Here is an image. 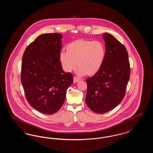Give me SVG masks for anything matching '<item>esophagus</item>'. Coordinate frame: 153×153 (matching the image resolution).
<instances>
[{"mask_svg": "<svg viewBox=\"0 0 153 153\" xmlns=\"http://www.w3.org/2000/svg\"><path fill=\"white\" fill-rule=\"evenodd\" d=\"M81 79H80L79 78H78L77 77H74V78H73V82H79V81H80Z\"/></svg>", "mask_w": 153, "mask_h": 153, "instance_id": "1", "label": "esophagus"}]
</instances>
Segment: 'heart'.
Listing matches in <instances>:
<instances>
[{
	"instance_id": "heart-1",
	"label": "heart",
	"mask_w": 153,
	"mask_h": 153,
	"mask_svg": "<svg viewBox=\"0 0 153 153\" xmlns=\"http://www.w3.org/2000/svg\"><path fill=\"white\" fill-rule=\"evenodd\" d=\"M66 53L62 52L59 59L67 72L74 70L77 65L81 75L94 76L98 73L104 64L106 49L102 42L84 39H77L68 44Z\"/></svg>"
}]
</instances>
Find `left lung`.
<instances>
[{"label":"left lung","mask_w":153,"mask_h":153,"mask_svg":"<svg viewBox=\"0 0 153 153\" xmlns=\"http://www.w3.org/2000/svg\"><path fill=\"white\" fill-rule=\"evenodd\" d=\"M103 38L106 48L104 64L98 73L86 79L85 102L97 114L108 112L123 100L130 76L128 54L125 46L108 33Z\"/></svg>","instance_id":"8db88e82"}]
</instances>
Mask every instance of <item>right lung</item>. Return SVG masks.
<instances>
[{
	"mask_svg": "<svg viewBox=\"0 0 153 153\" xmlns=\"http://www.w3.org/2000/svg\"><path fill=\"white\" fill-rule=\"evenodd\" d=\"M62 35L44 34L26 48L22 57L21 80L27 101L45 114L58 111L73 82L71 73L63 71L59 60Z\"/></svg>",
	"mask_w": 153,
	"mask_h": 153,
	"instance_id": "add662e5",
	"label": "right lung"
}]
</instances>
